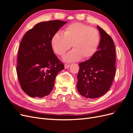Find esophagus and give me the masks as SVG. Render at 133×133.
I'll use <instances>...</instances> for the list:
<instances>
[{
	"label": "esophagus",
	"instance_id": "34e87169",
	"mask_svg": "<svg viewBox=\"0 0 133 133\" xmlns=\"http://www.w3.org/2000/svg\"><path fill=\"white\" fill-rule=\"evenodd\" d=\"M69 66H70V65L69 64H65V65H64V67H65V69H68V68H69Z\"/></svg>",
	"mask_w": 133,
	"mask_h": 133
}]
</instances>
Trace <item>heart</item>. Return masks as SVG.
I'll return each mask as SVG.
<instances>
[{
	"instance_id": "obj_1",
	"label": "heart",
	"mask_w": 133,
	"mask_h": 133,
	"mask_svg": "<svg viewBox=\"0 0 133 133\" xmlns=\"http://www.w3.org/2000/svg\"><path fill=\"white\" fill-rule=\"evenodd\" d=\"M100 43L99 31L95 28L80 23L66 26L63 34L57 32L51 39V45L55 53L63 56L71 45L73 49L64 58L65 62L71 63L82 59H89L97 51Z\"/></svg>"
}]
</instances>
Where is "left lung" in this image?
Instances as JSON below:
<instances>
[{
	"mask_svg": "<svg viewBox=\"0 0 133 133\" xmlns=\"http://www.w3.org/2000/svg\"><path fill=\"white\" fill-rule=\"evenodd\" d=\"M98 51L93 57L79 63L77 89L87 98L100 97L110 89L115 74L116 55L114 42L102 28Z\"/></svg>",
	"mask_w": 133,
	"mask_h": 133,
	"instance_id": "1",
	"label": "left lung"
}]
</instances>
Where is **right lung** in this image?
Listing matches in <instances>:
<instances>
[{
    "mask_svg": "<svg viewBox=\"0 0 133 133\" xmlns=\"http://www.w3.org/2000/svg\"><path fill=\"white\" fill-rule=\"evenodd\" d=\"M66 23L55 20L38 23L22 40L17 73L22 90L31 97L49 95L56 76L64 69V64L54 53L51 39Z\"/></svg>",
    "mask_w": 133,
    "mask_h": 133,
    "instance_id": "right-lung-1",
    "label": "right lung"
}]
</instances>
